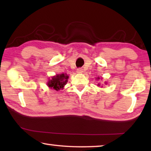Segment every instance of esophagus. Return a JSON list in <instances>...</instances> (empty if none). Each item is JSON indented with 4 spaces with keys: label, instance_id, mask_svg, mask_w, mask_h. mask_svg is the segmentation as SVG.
<instances>
[{
    "label": "esophagus",
    "instance_id": "esophagus-1",
    "mask_svg": "<svg viewBox=\"0 0 151 151\" xmlns=\"http://www.w3.org/2000/svg\"><path fill=\"white\" fill-rule=\"evenodd\" d=\"M83 72V70L82 69V68H78V69H77V73H82Z\"/></svg>",
    "mask_w": 151,
    "mask_h": 151
}]
</instances>
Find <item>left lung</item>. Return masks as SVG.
Returning a JSON list of instances; mask_svg holds the SVG:
<instances>
[{
    "label": "left lung",
    "instance_id": "1",
    "mask_svg": "<svg viewBox=\"0 0 151 151\" xmlns=\"http://www.w3.org/2000/svg\"><path fill=\"white\" fill-rule=\"evenodd\" d=\"M98 78V79H99V78Z\"/></svg>",
    "mask_w": 151,
    "mask_h": 151
}]
</instances>
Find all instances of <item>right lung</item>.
<instances>
[{
	"label": "right lung",
	"mask_w": 151,
	"mask_h": 151,
	"mask_svg": "<svg viewBox=\"0 0 151 151\" xmlns=\"http://www.w3.org/2000/svg\"><path fill=\"white\" fill-rule=\"evenodd\" d=\"M68 76L66 75V74H60L57 75V76H53L52 79L48 81V86L50 88L55 89L56 91L60 90V88H63L65 85H66V82Z\"/></svg>",
	"instance_id": "add662e5"
}]
</instances>
